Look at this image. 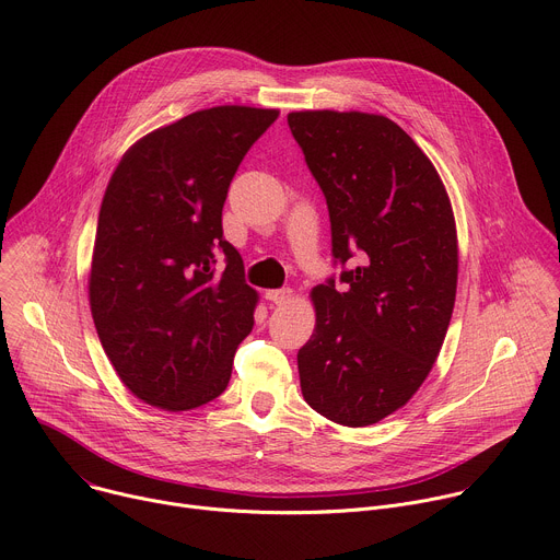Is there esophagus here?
Returning <instances> with one entry per match:
<instances>
[{"mask_svg":"<svg viewBox=\"0 0 560 560\" xmlns=\"http://www.w3.org/2000/svg\"><path fill=\"white\" fill-rule=\"evenodd\" d=\"M266 299L275 305H285L292 301V290L290 288H277V290H268Z\"/></svg>","mask_w":560,"mask_h":560,"instance_id":"1","label":"esophagus"}]
</instances>
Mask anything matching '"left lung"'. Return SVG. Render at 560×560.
I'll return each mask as SVG.
<instances>
[{"mask_svg": "<svg viewBox=\"0 0 560 560\" xmlns=\"http://www.w3.org/2000/svg\"><path fill=\"white\" fill-rule=\"evenodd\" d=\"M288 126L326 197L341 266L312 290L301 392L335 423L372 425L410 401L441 352L458 275L452 206L430 159L387 117L305 110Z\"/></svg>", "mask_w": 560, "mask_h": 560, "instance_id": "left-lung-1", "label": "left lung"}]
</instances>
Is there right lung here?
Here are the masks:
<instances>
[{
	"mask_svg": "<svg viewBox=\"0 0 560 560\" xmlns=\"http://www.w3.org/2000/svg\"><path fill=\"white\" fill-rule=\"evenodd\" d=\"M277 117L248 106L192 113L139 139L110 177L91 310L119 378L150 406L182 412L217 398L255 326L257 292L225 242L221 210L238 164Z\"/></svg>",
	"mask_w": 560,
	"mask_h": 560,
	"instance_id": "right-lung-1",
	"label": "right lung"
}]
</instances>
